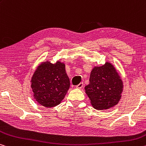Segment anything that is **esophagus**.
<instances>
[{"label": "esophagus", "mask_w": 146, "mask_h": 146, "mask_svg": "<svg viewBox=\"0 0 146 146\" xmlns=\"http://www.w3.org/2000/svg\"><path fill=\"white\" fill-rule=\"evenodd\" d=\"M83 87V82H80L79 83V84H78L76 86V88H82Z\"/></svg>", "instance_id": "34e87169"}]
</instances>
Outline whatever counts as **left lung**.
I'll list each match as a JSON object with an SVG mask.
<instances>
[{
	"mask_svg": "<svg viewBox=\"0 0 146 146\" xmlns=\"http://www.w3.org/2000/svg\"><path fill=\"white\" fill-rule=\"evenodd\" d=\"M84 88L94 108L106 110L119 103L123 85L114 66L106 62L92 69L90 83Z\"/></svg>",
	"mask_w": 146,
	"mask_h": 146,
	"instance_id": "1",
	"label": "left lung"
}]
</instances>
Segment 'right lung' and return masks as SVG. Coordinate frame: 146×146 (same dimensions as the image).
<instances>
[{"label": "right lung", "mask_w": 146, "mask_h": 146, "mask_svg": "<svg viewBox=\"0 0 146 146\" xmlns=\"http://www.w3.org/2000/svg\"><path fill=\"white\" fill-rule=\"evenodd\" d=\"M65 64L43 62L38 66L31 82L36 101L46 108L56 106L64 99L70 81L66 72Z\"/></svg>", "instance_id": "obj_1"}]
</instances>
